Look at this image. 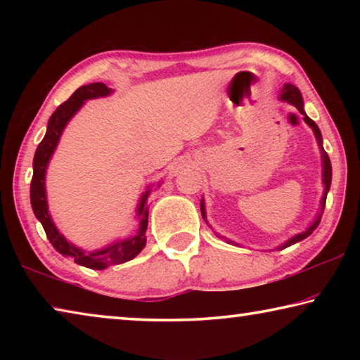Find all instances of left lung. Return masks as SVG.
<instances>
[{
    "instance_id": "1",
    "label": "left lung",
    "mask_w": 360,
    "mask_h": 360,
    "mask_svg": "<svg viewBox=\"0 0 360 360\" xmlns=\"http://www.w3.org/2000/svg\"><path fill=\"white\" fill-rule=\"evenodd\" d=\"M279 98H281L283 101L290 103V105H294V106L298 109V111H300V112L303 114V120L307 122V124L313 129L314 136H316V139H318L321 154H322V182H324V195H322V200H321V212L318 214V217H316V221H314L311 225H309V227H308L307 230L302 231V233H297L295 236H292L290 240H288V241L284 243V245H281V246L278 248V249H284V248H289V246H292V245H295V243H298V241H302V240L307 238V236L311 235L313 231L316 230V227H318V225H319L321 217H322V212H324L327 192H328V188H330V182H332V165H330V158H328L327 152L324 150V148H322V135H321L319 127L316 125L314 120H311V119L308 117L307 114H304L303 98H302L300 90H298V89L295 87V85L285 84L284 87H283V90H281V96H279ZM200 210H202V216H203V219L206 221V211H205V202H203V200H202V203H200ZM206 222H208V221H206ZM227 241H229V243H233V241H230V240H227ZM233 245H235V243H233Z\"/></svg>"
}]
</instances>
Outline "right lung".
I'll use <instances>...</instances> for the list:
<instances>
[{"label":"right lung","instance_id":"obj_1","mask_svg":"<svg viewBox=\"0 0 360 360\" xmlns=\"http://www.w3.org/2000/svg\"><path fill=\"white\" fill-rule=\"evenodd\" d=\"M111 92L112 89H108L103 82L82 85V87H79L68 100L62 103V105L56 109V112H53L51 115V119H49L46 135L34 152L33 178L32 186H30V200H32L33 212L36 219L42 224V227H44L47 238L52 243V246L56 248V251H58L62 255H66V257L75 259L77 265L92 268V270H103V268H108L109 265L124 264V262L131 260L143 251V248L146 246V230H148L149 216V208L146 200L149 197L150 188L148 187V191L141 195V200H139L136 210V214L139 219V229L136 231V235H133L127 240L115 241L111 246L103 248L100 251L84 252L82 249L71 245V243L60 233L56 224L52 221L51 214H49L46 197V169L66 124H68L72 115L81 109L84 101L100 98V96H108Z\"/></svg>","mask_w":360,"mask_h":360}]
</instances>
